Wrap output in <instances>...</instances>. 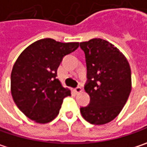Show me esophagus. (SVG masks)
Segmentation results:
<instances>
[{"instance_id":"1","label":"esophagus","mask_w":147,"mask_h":147,"mask_svg":"<svg viewBox=\"0 0 147 147\" xmlns=\"http://www.w3.org/2000/svg\"><path fill=\"white\" fill-rule=\"evenodd\" d=\"M74 90H75V92L78 94V93H81L83 89H82V88H81V87H77V88H75V89H74Z\"/></svg>"}]
</instances>
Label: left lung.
Wrapping results in <instances>:
<instances>
[{"label":"left lung","instance_id":"left-lung-1","mask_svg":"<svg viewBox=\"0 0 147 147\" xmlns=\"http://www.w3.org/2000/svg\"><path fill=\"white\" fill-rule=\"evenodd\" d=\"M87 65L84 89L89 105L81 107L85 121L105 125L113 121L123 109L131 90V72L125 55L112 43L101 38L80 42Z\"/></svg>","mask_w":147,"mask_h":147}]
</instances>
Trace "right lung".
I'll return each instance as SVG.
<instances>
[{"label":"right lung","instance_id":"1","mask_svg":"<svg viewBox=\"0 0 147 147\" xmlns=\"http://www.w3.org/2000/svg\"><path fill=\"white\" fill-rule=\"evenodd\" d=\"M79 42H60L44 38L32 43L20 54L11 74L13 100L26 117L45 124L56 118L63 100L71 95L57 79L63 58L75 51Z\"/></svg>","mask_w":147,"mask_h":147}]
</instances>
